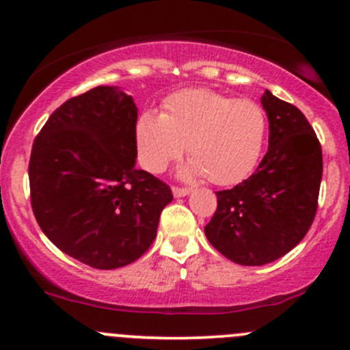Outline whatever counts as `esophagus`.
I'll list each match as a JSON object with an SVG mask.
<instances>
[{"instance_id": "obj_1", "label": "esophagus", "mask_w": 350, "mask_h": 350, "mask_svg": "<svg viewBox=\"0 0 350 350\" xmlns=\"http://www.w3.org/2000/svg\"><path fill=\"white\" fill-rule=\"evenodd\" d=\"M189 192H191V187L172 186V194H174V198H184V196H187Z\"/></svg>"}]
</instances>
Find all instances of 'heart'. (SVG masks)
<instances>
[{"label": "heart", "instance_id": "b5f03b06", "mask_svg": "<svg viewBox=\"0 0 350 350\" xmlns=\"http://www.w3.org/2000/svg\"><path fill=\"white\" fill-rule=\"evenodd\" d=\"M135 136L144 170L163 172L186 144L192 172L204 174L215 186H232L247 178L258 161L267 116L253 100L186 88L164 100L159 116H139Z\"/></svg>", "mask_w": 350, "mask_h": 350}]
</instances>
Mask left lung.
Returning a JSON list of instances; mask_svg holds the SVG:
<instances>
[{
  "instance_id": "1",
  "label": "left lung",
  "mask_w": 350,
  "mask_h": 350,
  "mask_svg": "<svg viewBox=\"0 0 350 350\" xmlns=\"http://www.w3.org/2000/svg\"><path fill=\"white\" fill-rule=\"evenodd\" d=\"M268 151L248 179L217 191L206 235L232 262L260 267L298 245L312 226L321 178V143L299 108L265 90Z\"/></svg>"
}]
</instances>
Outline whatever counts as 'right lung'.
Here are the masks:
<instances>
[{
	"label": "right lung",
	"instance_id": "1",
	"mask_svg": "<svg viewBox=\"0 0 350 350\" xmlns=\"http://www.w3.org/2000/svg\"><path fill=\"white\" fill-rule=\"evenodd\" d=\"M133 98L95 87L64 102L36 136L31 207L59 250L98 270L138 260L156 239L171 187L136 170Z\"/></svg>",
	"mask_w": 350,
	"mask_h": 350
}]
</instances>
